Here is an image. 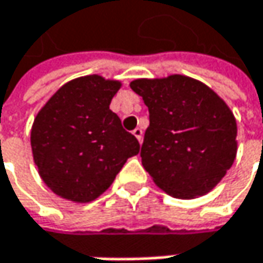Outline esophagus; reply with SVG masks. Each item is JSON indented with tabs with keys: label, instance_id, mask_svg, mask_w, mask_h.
Wrapping results in <instances>:
<instances>
[{
	"label": "esophagus",
	"instance_id": "esophagus-1",
	"mask_svg": "<svg viewBox=\"0 0 263 263\" xmlns=\"http://www.w3.org/2000/svg\"><path fill=\"white\" fill-rule=\"evenodd\" d=\"M133 135L136 136V139H138L139 142H142V138H143V132H142V128H135L133 130Z\"/></svg>",
	"mask_w": 263,
	"mask_h": 263
}]
</instances>
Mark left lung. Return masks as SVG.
<instances>
[{"mask_svg": "<svg viewBox=\"0 0 263 263\" xmlns=\"http://www.w3.org/2000/svg\"><path fill=\"white\" fill-rule=\"evenodd\" d=\"M130 87L149 111L140 157L157 186L185 200L213 190L237 154V123L228 105L183 75L135 80Z\"/></svg>", "mask_w": 263, "mask_h": 263, "instance_id": "obj_1", "label": "left lung"}]
</instances>
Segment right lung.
I'll list each match as a JSON object with an SVG mask.
<instances>
[{
  "label": "right lung",
  "mask_w": 263,
  "mask_h": 263,
  "mask_svg": "<svg viewBox=\"0 0 263 263\" xmlns=\"http://www.w3.org/2000/svg\"><path fill=\"white\" fill-rule=\"evenodd\" d=\"M121 83L87 75L62 86L35 117L33 161L47 186L62 198L88 203L111 186L127 158L139 152L109 109Z\"/></svg>",
  "instance_id": "1"
}]
</instances>
